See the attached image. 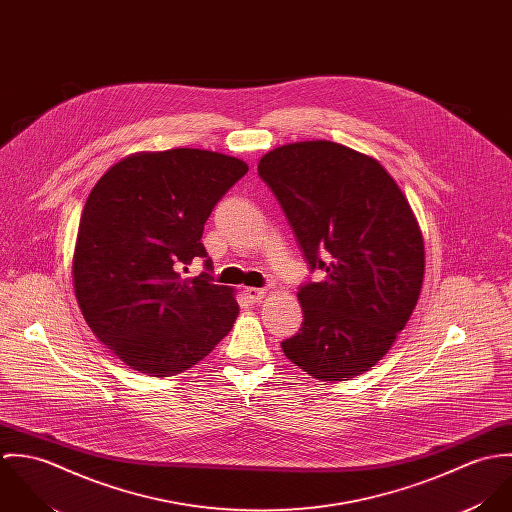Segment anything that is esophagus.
Segmentation results:
<instances>
[{
    "instance_id": "obj_1",
    "label": "esophagus",
    "mask_w": 512,
    "mask_h": 512,
    "mask_svg": "<svg viewBox=\"0 0 512 512\" xmlns=\"http://www.w3.org/2000/svg\"><path fill=\"white\" fill-rule=\"evenodd\" d=\"M244 295H246L252 303H258V301H262V297L266 295V290H264V288H246Z\"/></svg>"
}]
</instances>
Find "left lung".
<instances>
[{
  "label": "left lung",
  "instance_id": "obj_1",
  "mask_svg": "<svg viewBox=\"0 0 512 512\" xmlns=\"http://www.w3.org/2000/svg\"><path fill=\"white\" fill-rule=\"evenodd\" d=\"M309 272L301 329L282 349L313 378L349 380L376 365L408 323L424 280V240L386 169L333 142L276 147L258 163Z\"/></svg>",
  "mask_w": 512,
  "mask_h": 512
}]
</instances>
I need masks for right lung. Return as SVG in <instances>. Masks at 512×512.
Returning <instances> with one entry per match:
<instances>
[{
  "mask_svg": "<svg viewBox=\"0 0 512 512\" xmlns=\"http://www.w3.org/2000/svg\"><path fill=\"white\" fill-rule=\"evenodd\" d=\"M248 165L205 149L126 157L90 191L74 248V293L92 333L124 363L173 376L203 361L232 329L238 303L209 272L205 222Z\"/></svg>",
  "mask_w": 512,
  "mask_h": 512,
  "instance_id": "1",
  "label": "right lung"
}]
</instances>
